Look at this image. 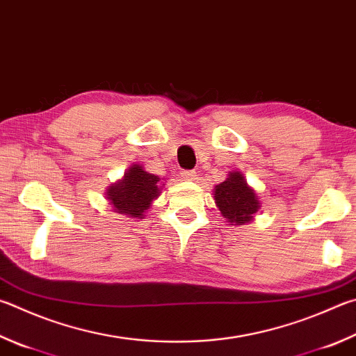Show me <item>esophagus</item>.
Wrapping results in <instances>:
<instances>
[{
  "instance_id": "1",
  "label": "esophagus",
  "mask_w": 356,
  "mask_h": 356,
  "mask_svg": "<svg viewBox=\"0 0 356 356\" xmlns=\"http://www.w3.org/2000/svg\"><path fill=\"white\" fill-rule=\"evenodd\" d=\"M180 176H182L184 180H188V182H193V180L196 179L197 172L196 171H182V172H180Z\"/></svg>"
}]
</instances>
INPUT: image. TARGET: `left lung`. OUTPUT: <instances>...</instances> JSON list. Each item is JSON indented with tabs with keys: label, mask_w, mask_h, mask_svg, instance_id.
Here are the masks:
<instances>
[{
	"label": "left lung",
	"mask_w": 356,
	"mask_h": 356,
	"mask_svg": "<svg viewBox=\"0 0 356 356\" xmlns=\"http://www.w3.org/2000/svg\"><path fill=\"white\" fill-rule=\"evenodd\" d=\"M213 199L230 225H244L254 221L261 209L257 191L248 184L241 171H230L224 182L215 185Z\"/></svg>",
	"instance_id": "left-lung-1"
}]
</instances>
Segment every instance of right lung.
Instances as JSON below:
<instances>
[{
    "label": "right lung",
    "instance_id": "obj_1",
    "mask_svg": "<svg viewBox=\"0 0 356 356\" xmlns=\"http://www.w3.org/2000/svg\"><path fill=\"white\" fill-rule=\"evenodd\" d=\"M161 180L163 179L156 174L147 172L143 165L132 163L124 176L107 186L106 199L111 202L115 213L134 219H143L146 210L160 196L165 185Z\"/></svg>",
    "mask_w": 356,
    "mask_h": 356
}]
</instances>
